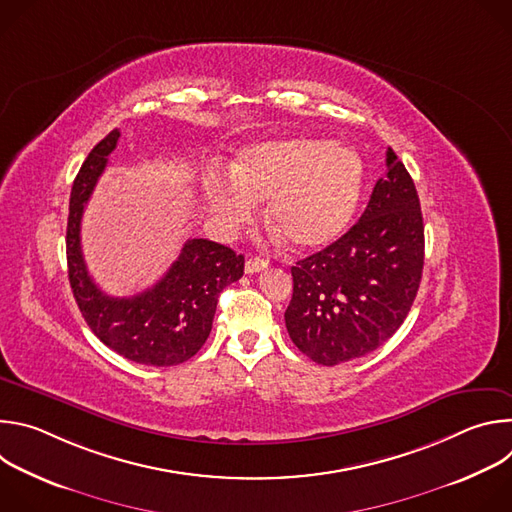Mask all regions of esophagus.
<instances>
[{"mask_svg": "<svg viewBox=\"0 0 512 512\" xmlns=\"http://www.w3.org/2000/svg\"><path fill=\"white\" fill-rule=\"evenodd\" d=\"M269 267V261L265 259H259V257H251L245 261V273H259L263 269Z\"/></svg>", "mask_w": 512, "mask_h": 512, "instance_id": "34e87169", "label": "esophagus"}]
</instances>
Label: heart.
Instances as JSON below:
<instances>
[{
    "label": "heart",
    "instance_id": "obj_1",
    "mask_svg": "<svg viewBox=\"0 0 512 512\" xmlns=\"http://www.w3.org/2000/svg\"><path fill=\"white\" fill-rule=\"evenodd\" d=\"M364 170L354 150L318 137H287L247 148L231 178L210 170L202 180L210 210L239 229L267 202V225L291 247L310 251L336 241L350 225Z\"/></svg>",
    "mask_w": 512,
    "mask_h": 512
}]
</instances>
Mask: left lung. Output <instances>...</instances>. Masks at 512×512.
I'll return each mask as SVG.
<instances>
[{
	"label": "left lung",
	"instance_id": "1",
	"mask_svg": "<svg viewBox=\"0 0 512 512\" xmlns=\"http://www.w3.org/2000/svg\"><path fill=\"white\" fill-rule=\"evenodd\" d=\"M423 216L415 184L395 152L360 221L291 267L285 328L324 367L377 350L407 318L423 271Z\"/></svg>",
	"mask_w": 512,
	"mask_h": 512
}]
</instances>
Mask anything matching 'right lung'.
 Here are the masks:
<instances>
[{
	"mask_svg": "<svg viewBox=\"0 0 512 512\" xmlns=\"http://www.w3.org/2000/svg\"><path fill=\"white\" fill-rule=\"evenodd\" d=\"M119 135L113 129L95 145L72 184L66 225L68 281L85 322L105 346L145 367H174L206 342L218 296L241 279L245 257L208 239H188L154 287L131 298L103 294L83 259L81 218Z\"/></svg>",
	"mask_w": 512,
	"mask_h": 512,
	"instance_id": "right-lung-1",
	"label": "right lung"
}]
</instances>
